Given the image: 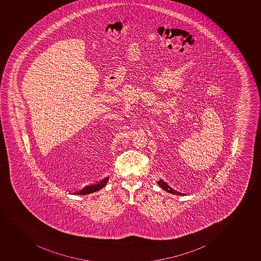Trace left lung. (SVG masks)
<instances>
[{
  "mask_svg": "<svg viewBox=\"0 0 261 261\" xmlns=\"http://www.w3.org/2000/svg\"><path fill=\"white\" fill-rule=\"evenodd\" d=\"M157 184H158V186H160V187H162V189L164 190V191H166V192H169V193H171V194H174V195H183L184 196L185 193H181V192H177V191H175V190L173 189L172 187H169L166 182L164 181V180H162V179H160L159 181H157Z\"/></svg>",
  "mask_w": 261,
  "mask_h": 261,
  "instance_id": "obj_1",
  "label": "left lung"
}]
</instances>
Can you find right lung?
Listing matches in <instances>:
<instances>
[{
    "instance_id": "add662e5",
    "label": "right lung",
    "mask_w": 261,
    "mask_h": 261,
    "mask_svg": "<svg viewBox=\"0 0 261 261\" xmlns=\"http://www.w3.org/2000/svg\"><path fill=\"white\" fill-rule=\"evenodd\" d=\"M109 180V177H107V178H105L104 179H102L101 181L98 183V184L93 185V186H89V187H87L84 188V189L82 190L81 192H77V193H74V194L78 195H87L90 194V193H93V192H97V191H99V190H101L103 187L107 184V182Z\"/></svg>"
}]
</instances>
